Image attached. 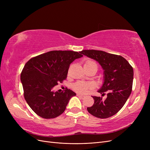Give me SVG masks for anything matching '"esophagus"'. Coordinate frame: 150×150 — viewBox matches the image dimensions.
<instances>
[{"label": "esophagus", "instance_id": "obj_1", "mask_svg": "<svg viewBox=\"0 0 150 150\" xmlns=\"http://www.w3.org/2000/svg\"><path fill=\"white\" fill-rule=\"evenodd\" d=\"M77 96H78L79 98H82V99L85 98V96H83V95H81L80 94H77Z\"/></svg>", "mask_w": 150, "mask_h": 150}]
</instances>
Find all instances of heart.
Masks as SVG:
<instances>
[{
  "label": "heart",
  "instance_id": "obj_1",
  "mask_svg": "<svg viewBox=\"0 0 150 150\" xmlns=\"http://www.w3.org/2000/svg\"><path fill=\"white\" fill-rule=\"evenodd\" d=\"M91 63H94L91 61H88L86 62L84 64H91ZM93 87V84L91 83H86L83 82H78L75 83L72 88L76 91L80 93H86L88 92V91Z\"/></svg>",
  "mask_w": 150,
  "mask_h": 150
}]
</instances>
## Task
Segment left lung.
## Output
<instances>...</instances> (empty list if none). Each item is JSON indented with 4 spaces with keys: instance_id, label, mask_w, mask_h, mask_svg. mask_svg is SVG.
<instances>
[{
    "instance_id": "obj_1",
    "label": "left lung",
    "mask_w": 150,
    "mask_h": 150,
    "mask_svg": "<svg viewBox=\"0 0 150 150\" xmlns=\"http://www.w3.org/2000/svg\"><path fill=\"white\" fill-rule=\"evenodd\" d=\"M96 61L104 70L103 83L98 92L103 97L93 96L94 103L88 111L99 118H107L118 112L130 96L133 81V69L129 63L121 56L97 50H83L80 52Z\"/></svg>"
}]
</instances>
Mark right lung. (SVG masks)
<instances>
[{
	"label": "right lung",
	"instance_id": "add662e5",
	"mask_svg": "<svg viewBox=\"0 0 150 150\" xmlns=\"http://www.w3.org/2000/svg\"><path fill=\"white\" fill-rule=\"evenodd\" d=\"M81 57L78 52L52 51L32 58L25 64L21 75L24 98L38 116L54 118L65 111L76 94L69 89L62 93L52 89L66 79L71 63Z\"/></svg>",
	"mask_w": 150,
	"mask_h": 150
}]
</instances>
